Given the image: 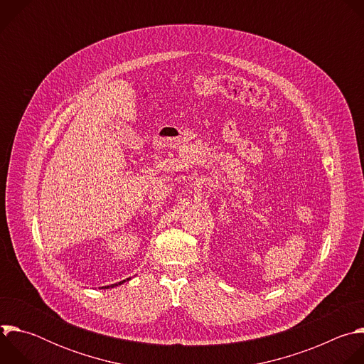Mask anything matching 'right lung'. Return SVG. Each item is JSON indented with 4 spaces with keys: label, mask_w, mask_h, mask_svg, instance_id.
Returning a JSON list of instances; mask_svg holds the SVG:
<instances>
[{
    "label": "right lung",
    "mask_w": 364,
    "mask_h": 364,
    "mask_svg": "<svg viewBox=\"0 0 364 364\" xmlns=\"http://www.w3.org/2000/svg\"><path fill=\"white\" fill-rule=\"evenodd\" d=\"M128 279H129V278H128ZM122 282H125V279H124ZM122 282H119V284H114V285H111V288H114V287H117V285H121ZM105 288H109V287H105Z\"/></svg>",
    "instance_id": "1"
}]
</instances>
